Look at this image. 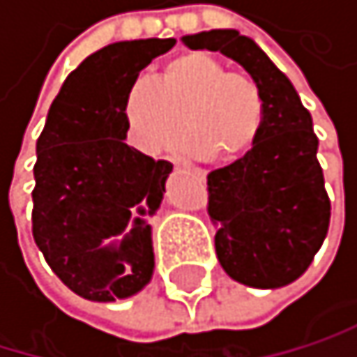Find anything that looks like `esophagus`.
<instances>
[{
    "label": "esophagus",
    "mask_w": 357,
    "mask_h": 357,
    "mask_svg": "<svg viewBox=\"0 0 357 357\" xmlns=\"http://www.w3.org/2000/svg\"><path fill=\"white\" fill-rule=\"evenodd\" d=\"M173 165H175V169H186V165L184 162H180V160H173ZM197 177H199V180H205V177H208V171H203V169H190Z\"/></svg>",
    "instance_id": "obj_1"
}]
</instances>
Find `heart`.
<instances>
[{
	"mask_svg": "<svg viewBox=\"0 0 357 357\" xmlns=\"http://www.w3.org/2000/svg\"><path fill=\"white\" fill-rule=\"evenodd\" d=\"M124 121L145 152H162L184 130L192 156L236 160L255 147L264 130V96L257 83L208 53L169 59L156 81H135L124 96ZM183 121H179V117Z\"/></svg>",
	"mask_w": 357,
	"mask_h": 357,
	"instance_id": "1",
	"label": "heart"
}]
</instances>
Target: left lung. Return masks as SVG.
<instances>
[{
    "label": "left lung",
    "instance_id": "8db88e82",
    "mask_svg": "<svg viewBox=\"0 0 357 357\" xmlns=\"http://www.w3.org/2000/svg\"><path fill=\"white\" fill-rule=\"evenodd\" d=\"M182 43L238 61L264 96V130L255 147L208 175V212L222 270L246 287L278 289L308 270L330 227L312 117L252 38L212 29L182 36Z\"/></svg>",
    "mask_w": 357,
    "mask_h": 357
}]
</instances>
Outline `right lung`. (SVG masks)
I'll return each instance as SVG.
<instances>
[{"label":"right lung","mask_w":357,"mask_h":357,"mask_svg":"<svg viewBox=\"0 0 357 357\" xmlns=\"http://www.w3.org/2000/svg\"><path fill=\"white\" fill-rule=\"evenodd\" d=\"M173 38L121 40L66 77L36 143L33 240L77 296L115 302L154 276L152 218L173 165L126 143L124 96Z\"/></svg>","instance_id":"1"}]
</instances>
